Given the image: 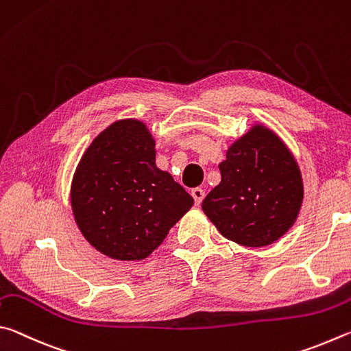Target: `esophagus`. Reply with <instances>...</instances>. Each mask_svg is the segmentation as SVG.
<instances>
[{
  "label": "esophagus",
  "mask_w": 351,
  "mask_h": 351,
  "mask_svg": "<svg viewBox=\"0 0 351 351\" xmlns=\"http://www.w3.org/2000/svg\"><path fill=\"white\" fill-rule=\"evenodd\" d=\"M191 195L194 197L195 205H200L202 200H204V197H205V191L202 188H194L191 191Z\"/></svg>",
  "instance_id": "esophagus-1"
}]
</instances>
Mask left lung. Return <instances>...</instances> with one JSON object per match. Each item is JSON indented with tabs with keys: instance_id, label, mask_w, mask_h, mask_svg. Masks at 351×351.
Returning <instances> with one entry per match:
<instances>
[{
	"instance_id": "obj_1",
	"label": "left lung",
	"mask_w": 351,
	"mask_h": 351,
	"mask_svg": "<svg viewBox=\"0 0 351 351\" xmlns=\"http://www.w3.org/2000/svg\"><path fill=\"white\" fill-rule=\"evenodd\" d=\"M219 169L222 180L202 210L228 241L267 247L296 222L304 200L302 176L271 129L254 125L228 147Z\"/></svg>"
}]
</instances>
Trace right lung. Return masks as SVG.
I'll use <instances>...</instances> for the list:
<instances>
[{"instance_id": "1", "label": "right lung", "mask_w": 351, "mask_h": 351, "mask_svg": "<svg viewBox=\"0 0 351 351\" xmlns=\"http://www.w3.org/2000/svg\"><path fill=\"white\" fill-rule=\"evenodd\" d=\"M194 199L156 165V140L143 121L119 120L84 151L71 186L80 231L117 261H141L185 216Z\"/></svg>"}]
</instances>
